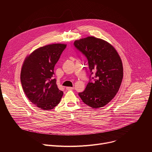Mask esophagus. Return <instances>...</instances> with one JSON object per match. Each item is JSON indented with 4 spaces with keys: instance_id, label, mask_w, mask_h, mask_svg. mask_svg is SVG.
Instances as JSON below:
<instances>
[{
    "instance_id": "34e87169",
    "label": "esophagus",
    "mask_w": 152,
    "mask_h": 152,
    "mask_svg": "<svg viewBox=\"0 0 152 152\" xmlns=\"http://www.w3.org/2000/svg\"><path fill=\"white\" fill-rule=\"evenodd\" d=\"M75 88L74 87H70V86H67V87H66V90H73Z\"/></svg>"
}]
</instances>
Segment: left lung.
Returning a JSON list of instances; mask_svg holds the SVG:
<instances>
[{"label":"left lung","mask_w":152,"mask_h":152,"mask_svg":"<svg viewBox=\"0 0 152 152\" xmlns=\"http://www.w3.org/2000/svg\"><path fill=\"white\" fill-rule=\"evenodd\" d=\"M74 45L87 58L91 74L96 72L94 82H90L79 96L93 108L103 107L120 88L123 77L121 59L110 43L100 38L88 37L76 40Z\"/></svg>","instance_id":"8db88e82"}]
</instances>
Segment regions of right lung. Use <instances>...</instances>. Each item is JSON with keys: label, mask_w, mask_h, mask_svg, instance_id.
<instances>
[{"label": "right lung", "mask_w": 152, "mask_h": 152, "mask_svg": "<svg viewBox=\"0 0 152 152\" xmlns=\"http://www.w3.org/2000/svg\"><path fill=\"white\" fill-rule=\"evenodd\" d=\"M66 46L56 43L40 47L23 62L20 74L23 91L30 102L42 110L53 109L63 96L53 75L55 64Z\"/></svg>", "instance_id": "right-lung-1"}]
</instances>
